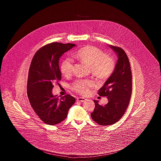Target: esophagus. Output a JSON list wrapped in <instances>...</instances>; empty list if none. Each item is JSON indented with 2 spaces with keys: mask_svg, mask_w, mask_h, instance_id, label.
I'll return each mask as SVG.
<instances>
[{
  "mask_svg": "<svg viewBox=\"0 0 161 161\" xmlns=\"http://www.w3.org/2000/svg\"><path fill=\"white\" fill-rule=\"evenodd\" d=\"M77 101H79V102H84L86 101V99L84 98H82V97H79V98H77Z\"/></svg>",
  "mask_w": 161,
  "mask_h": 161,
  "instance_id": "esophagus-1",
  "label": "esophagus"
}]
</instances>
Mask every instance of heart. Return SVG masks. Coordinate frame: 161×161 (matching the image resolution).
<instances>
[{
  "label": "heart",
  "instance_id": "heart-1",
  "mask_svg": "<svg viewBox=\"0 0 161 161\" xmlns=\"http://www.w3.org/2000/svg\"><path fill=\"white\" fill-rule=\"evenodd\" d=\"M74 57L83 63L90 66L92 75L104 80L110 77L115 69L114 58L95 46H86L77 51ZM73 69V62L69 58L63 59L60 65L61 74L66 77L71 75ZM94 86L91 80L77 79L71 85V89L78 93L86 95L89 93Z\"/></svg>",
  "mask_w": 161,
  "mask_h": 161
}]
</instances>
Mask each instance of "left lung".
I'll return each instance as SVG.
<instances>
[{
    "mask_svg": "<svg viewBox=\"0 0 161 161\" xmlns=\"http://www.w3.org/2000/svg\"><path fill=\"white\" fill-rule=\"evenodd\" d=\"M118 56L112 75L98 91L101 97H107L104 106L93 100L95 107L91 114L92 119L101 125H112L123 116L129 104L132 91V78L128 57L121 47L108 45Z\"/></svg>",
    "mask_w": 161,
    "mask_h": 161,
    "instance_id": "1",
    "label": "left lung"
}]
</instances>
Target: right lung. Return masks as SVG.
Instances as JSON below:
<instances>
[{
    "instance_id": "add662e5",
    "label": "right lung",
    "mask_w": 161,
    "mask_h": 161,
    "mask_svg": "<svg viewBox=\"0 0 161 161\" xmlns=\"http://www.w3.org/2000/svg\"><path fill=\"white\" fill-rule=\"evenodd\" d=\"M75 46L58 42L47 44L38 49L31 61L27 94L31 107L47 124L53 125L64 121L75 102V98L69 94L58 98L52 92L54 84H59L61 79L60 58Z\"/></svg>"
}]
</instances>
